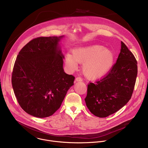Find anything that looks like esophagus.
I'll return each mask as SVG.
<instances>
[{"label":"esophagus","instance_id":"obj_1","mask_svg":"<svg viewBox=\"0 0 148 148\" xmlns=\"http://www.w3.org/2000/svg\"><path fill=\"white\" fill-rule=\"evenodd\" d=\"M82 81V78H81V77H77L76 78H75V81L76 82H80V81Z\"/></svg>","mask_w":148,"mask_h":148}]
</instances>
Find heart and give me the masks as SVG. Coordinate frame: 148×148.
Listing matches in <instances>:
<instances>
[{
	"label": "heart",
	"mask_w": 148,
	"mask_h": 148,
	"mask_svg": "<svg viewBox=\"0 0 148 148\" xmlns=\"http://www.w3.org/2000/svg\"><path fill=\"white\" fill-rule=\"evenodd\" d=\"M115 56L112 50L95 45L73 50V54H67L66 63L69 69L74 70L77 62H83L84 74L88 78L94 79L105 75L110 70Z\"/></svg>",
	"instance_id": "1"
}]
</instances>
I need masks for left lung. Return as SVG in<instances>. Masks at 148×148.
Listing matches in <instances>:
<instances>
[{"label": "left lung", "mask_w": 148, "mask_h": 148, "mask_svg": "<svg viewBox=\"0 0 148 148\" xmlns=\"http://www.w3.org/2000/svg\"><path fill=\"white\" fill-rule=\"evenodd\" d=\"M136 60L121 41L115 64L103 78L88 85L85 101L94 115L107 117L122 108L130 100L138 73Z\"/></svg>", "instance_id": "left-lung-1"}]
</instances>
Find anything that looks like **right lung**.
Wrapping results in <instances>:
<instances>
[{"label": "right lung", "instance_id": "add662e5", "mask_svg": "<svg viewBox=\"0 0 148 148\" xmlns=\"http://www.w3.org/2000/svg\"><path fill=\"white\" fill-rule=\"evenodd\" d=\"M63 36L39 37L18 53L12 76L18 103L26 112L37 117L52 115L60 107L75 77L63 69L58 42Z\"/></svg>", "mask_w": 148, "mask_h": 148}]
</instances>
